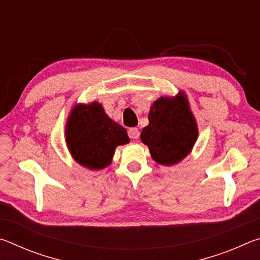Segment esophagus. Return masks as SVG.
Returning <instances> with one entry per match:
<instances>
[{
    "label": "esophagus",
    "instance_id": "obj_1",
    "mask_svg": "<svg viewBox=\"0 0 260 260\" xmlns=\"http://www.w3.org/2000/svg\"><path fill=\"white\" fill-rule=\"evenodd\" d=\"M128 136L131 139H133V140H135V139H139V136H140V131H139V128H129L128 129Z\"/></svg>",
    "mask_w": 260,
    "mask_h": 260
}]
</instances>
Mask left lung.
I'll return each mask as SVG.
<instances>
[{
	"label": "left lung",
	"instance_id": "left-lung-1",
	"mask_svg": "<svg viewBox=\"0 0 260 260\" xmlns=\"http://www.w3.org/2000/svg\"><path fill=\"white\" fill-rule=\"evenodd\" d=\"M149 125L141 133L152 159L161 165H174L190 153L199 128L189 109L186 94L179 91L174 98L158 99L149 112Z\"/></svg>",
	"mask_w": 260,
	"mask_h": 260
}]
</instances>
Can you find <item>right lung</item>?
<instances>
[{"mask_svg":"<svg viewBox=\"0 0 260 260\" xmlns=\"http://www.w3.org/2000/svg\"><path fill=\"white\" fill-rule=\"evenodd\" d=\"M65 141L74 160L89 170L100 171L111 164L118 146L129 142L124 127L105 114L102 104H78L72 109Z\"/></svg>","mask_w":260,"mask_h":260,"instance_id":"obj_1","label":"right lung"}]
</instances>
